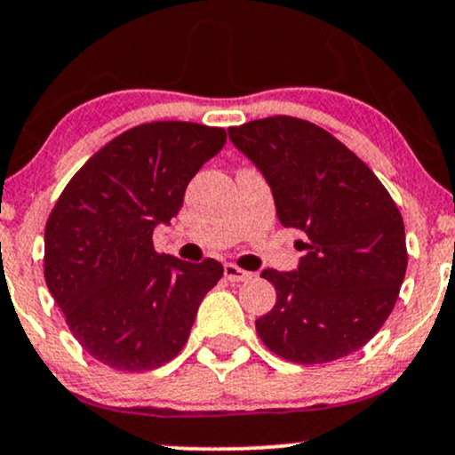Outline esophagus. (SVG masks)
<instances>
[{"label":"esophagus","instance_id":"obj_1","mask_svg":"<svg viewBox=\"0 0 455 455\" xmlns=\"http://www.w3.org/2000/svg\"><path fill=\"white\" fill-rule=\"evenodd\" d=\"M224 278H227L228 282H245V280H250V271H243V269H239L237 265L227 263L224 265Z\"/></svg>","mask_w":455,"mask_h":455}]
</instances>
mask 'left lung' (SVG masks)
<instances>
[{
  "instance_id": "1",
  "label": "left lung",
  "mask_w": 455,
  "mask_h": 455,
  "mask_svg": "<svg viewBox=\"0 0 455 455\" xmlns=\"http://www.w3.org/2000/svg\"><path fill=\"white\" fill-rule=\"evenodd\" d=\"M271 188L282 227L307 242L295 271L263 269L275 306L257 318L265 347L295 363L347 357L374 338L406 274L404 222L377 175L333 134L274 115L228 128Z\"/></svg>"
}]
</instances>
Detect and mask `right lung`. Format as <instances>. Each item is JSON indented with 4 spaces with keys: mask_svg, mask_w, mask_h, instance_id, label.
<instances>
[{
    "mask_svg": "<svg viewBox=\"0 0 455 455\" xmlns=\"http://www.w3.org/2000/svg\"><path fill=\"white\" fill-rule=\"evenodd\" d=\"M224 128L151 122L108 140L68 181L44 228V280L83 351L122 372L177 357L224 269L158 254L151 235L184 205Z\"/></svg>",
    "mask_w": 455,
    "mask_h": 455,
    "instance_id": "obj_1",
    "label": "right lung"
}]
</instances>
